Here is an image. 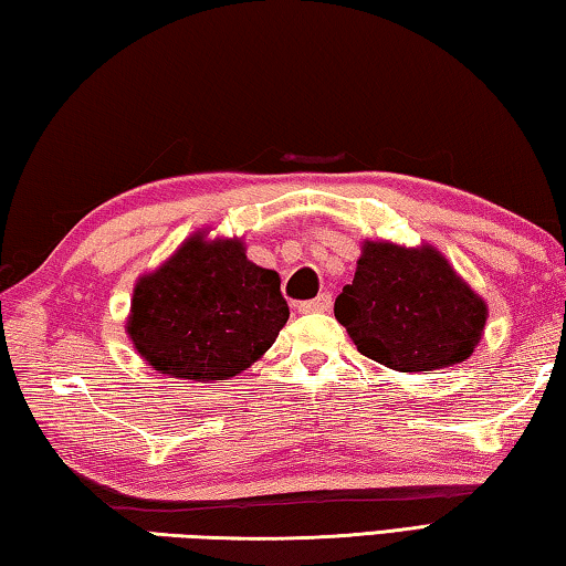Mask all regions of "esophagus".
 Instances as JSON below:
<instances>
[{
    "instance_id": "esophagus-1",
    "label": "esophagus",
    "mask_w": 566,
    "mask_h": 566,
    "mask_svg": "<svg viewBox=\"0 0 566 566\" xmlns=\"http://www.w3.org/2000/svg\"><path fill=\"white\" fill-rule=\"evenodd\" d=\"M331 305H333L331 293H321L318 298L298 303V311H301V313H325V311H331Z\"/></svg>"
}]
</instances>
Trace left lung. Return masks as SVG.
I'll return each instance as SVG.
<instances>
[{"label":"left lung","instance_id":"obj_1","mask_svg":"<svg viewBox=\"0 0 566 566\" xmlns=\"http://www.w3.org/2000/svg\"><path fill=\"white\" fill-rule=\"evenodd\" d=\"M335 318L365 358L420 373L468 360L488 308L434 248L365 243L353 283L335 298Z\"/></svg>","mask_w":566,"mask_h":566}]
</instances>
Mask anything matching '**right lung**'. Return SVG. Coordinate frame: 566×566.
<instances>
[{
	"mask_svg": "<svg viewBox=\"0 0 566 566\" xmlns=\"http://www.w3.org/2000/svg\"><path fill=\"white\" fill-rule=\"evenodd\" d=\"M289 315L281 277L248 261L241 241L193 235L136 283L128 335L158 373L228 380L271 348Z\"/></svg>",
	"mask_w": 566,
	"mask_h": 566,
	"instance_id": "obj_1",
	"label": "right lung"
}]
</instances>
